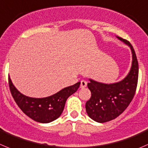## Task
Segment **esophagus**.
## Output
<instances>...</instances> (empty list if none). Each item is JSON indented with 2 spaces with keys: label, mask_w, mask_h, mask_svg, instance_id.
I'll return each mask as SVG.
<instances>
[{
  "label": "esophagus",
  "mask_w": 148,
  "mask_h": 148,
  "mask_svg": "<svg viewBox=\"0 0 148 148\" xmlns=\"http://www.w3.org/2000/svg\"><path fill=\"white\" fill-rule=\"evenodd\" d=\"M87 82L84 81V80H82L81 84H80V87H81V88H84V87H87Z\"/></svg>",
  "instance_id": "1"
}]
</instances>
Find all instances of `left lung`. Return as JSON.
Returning a JSON list of instances; mask_svg holds the SVG:
<instances>
[{"label":"left lung","mask_w":148,"mask_h":148,"mask_svg":"<svg viewBox=\"0 0 148 148\" xmlns=\"http://www.w3.org/2000/svg\"><path fill=\"white\" fill-rule=\"evenodd\" d=\"M117 38L130 48L132 63L127 77L119 82L104 84L89 79L87 87L91 97L86 103V111L90 118L99 123L111 121L122 114L132 100L137 89L139 66L134 50L127 40Z\"/></svg>","instance_id":"1"}]
</instances>
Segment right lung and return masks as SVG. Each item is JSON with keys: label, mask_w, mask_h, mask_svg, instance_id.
<instances>
[{"label": "right lung", "mask_w": 148, "mask_h": 148, "mask_svg": "<svg viewBox=\"0 0 148 148\" xmlns=\"http://www.w3.org/2000/svg\"><path fill=\"white\" fill-rule=\"evenodd\" d=\"M8 84L14 100L27 116L40 123H50L61 115L67 98L77 92L80 82L62 89L53 95L42 98L30 97L21 94L14 87L9 76Z\"/></svg>", "instance_id": "right-lung-1"}]
</instances>
